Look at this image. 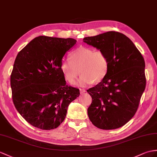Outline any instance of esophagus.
<instances>
[{
  "label": "esophagus",
  "instance_id": "esophagus-1",
  "mask_svg": "<svg viewBox=\"0 0 157 157\" xmlns=\"http://www.w3.org/2000/svg\"><path fill=\"white\" fill-rule=\"evenodd\" d=\"M79 90H80V93H85V92H86V90L85 89H80Z\"/></svg>",
  "mask_w": 157,
  "mask_h": 157
}]
</instances>
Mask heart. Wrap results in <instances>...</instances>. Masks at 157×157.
<instances>
[{"instance_id": "heart-1", "label": "heart", "mask_w": 157, "mask_h": 157, "mask_svg": "<svg viewBox=\"0 0 157 157\" xmlns=\"http://www.w3.org/2000/svg\"><path fill=\"white\" fill-rule=\"evenodd\" d=\"M108 68L109 60L104 52L84 46L72 52L69 59L63 60L60 65L64 78L70 84H74L79 74H82L78 83L82 86L101 81Z\"/></svg>"}]
</instances>
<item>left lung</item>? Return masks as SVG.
Instances as JSON below:
<instances>
[{"label":"left lung","mask_w":157,"mask_h":157,"mask_svg":"<svg viewBox=\"0 0 157 157\" xmlns=\"http://www.w3.org/2000/svg\"><path fill=\"white\" fill-rule=\"evenodd\" d=\"M83 41L102 51L109 60L104 78L87 90L92 97L89 119L101 129L120 128L135 114L146 86L143 56L129 38L118 32L85 37Z\"/></svg>","instance_id":"left-lung-1"}]
</instances>
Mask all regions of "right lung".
<instances>
[{
  "mask_svg": "<svg viewBox=\"0 0 157 157\" xmlns=\"http://www.w3.org/2000/svg\"><path fill=\"white\" fill-rule=\"evenodd\" d=\"M76 40L40 36L18 53L10 75L15 108L33 127L56 128L64 121L79 89L66 85L62 59Z\"/></svg>",
  "mask_w": 157,
  "mask_h": 157,
  "instance_id": "1",
  "label": "right lung"
}]
</instances>
